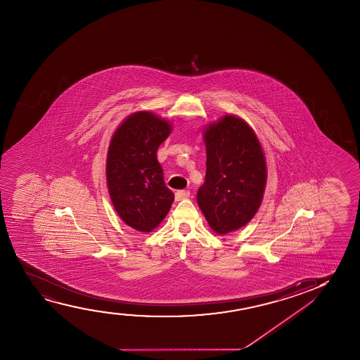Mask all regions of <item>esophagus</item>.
Masks as SVG:
<instances>
[{"mask_svg": "<svg viewBox=\"0 0 360 360\" xmlns=\"http://www.w3.org/2000/svg\"><path fill=\"white\" fill-rule=\"evenodd\" d=\"M191 195V193H189V191H178L177 193H176V200H183V199H187L188 197Z\"/></svg>", "mask_w": 360, "mask_h": 360, "instance_id": "esophagus-1", "label": "esophagus"}]
</instances>
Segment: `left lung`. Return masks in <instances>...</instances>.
I'll list each match as a JSON object with an SVG mask.
<instances>
[{"mask_svg":"<svg viewBox=\"0 0 360 360\" xmlns=\"http://www.w3.org/2000/svg\"><path fill=\"white\" fill-rule=\"evenodd\" d=\"M205 182L197 202L209 226L219 235L251 221L266 189V158L253 129L235 115H225L204 130Z\"/></svg>","mask_w":360,"mask_h":360,"instance_id":"left-lung-1","label":"left lung"}]
</instances>
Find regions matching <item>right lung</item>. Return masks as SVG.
<instances>
[{
    "instance_id": "1",
    "label": "right lung",
    "mask_w": 360,
    "mask_h": 360,
    "mask_svg": "<svg viewBox=\"0 0 360 360\" xmlns=\"http://www.w3.org/2000/svg\"><path fill=\"white\" fill-rule=\"evenodd\" d=\"M171 129L167 120L151 112H136L119 125L109 143V195L120 219L138 231H153L174 200L156 156Z\"/></svg>"
}]
</instances>
